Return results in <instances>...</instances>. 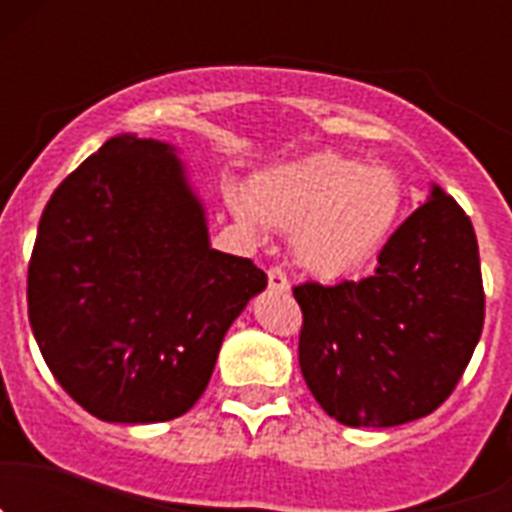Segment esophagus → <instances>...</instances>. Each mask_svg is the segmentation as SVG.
Here are the masks:
<instances>
[{
    "mask_svg": "<svg viewBox=\"0 0 512 512\" xmlns=\"http://www.w3.org/2000/svg\"><path fill=\"white\" fill-rule=\"evenodd\" d=\"M266 277H269V289H277V292H289V279L282 269H269L266 271Z\"/></svg>",
    "mask_w": 512,
    "mask_h": 512,
    "instance_id": "34e87169",
    "label": "esophagus"
}]
</instances>
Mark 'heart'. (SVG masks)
I'll use <instances>...</instances> for the list:
<instances>
[{"label":"heart","instance_id":"heart-1","mask_svg":"<svg viewBox=\"0 0 512 512\" xmlns=\"http://www.w3.org/2000/svg\"><path fill=\"white\" fill-rule=\"evenodd\" d=\"M228 205L253 233L289 230L307 274L343 279L390 243L408 212V187L387 166L320 151L259 171L248 189L230 187Z\"/></svg>","mask_w":512,"mask_h":512}]
</instances>
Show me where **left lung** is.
Here are the masks:
<instances>
[{
    "label": "left lung",
    "mask_w": 512,
    "mask_h": 512,
    "mask_svg": "<svg viewBox=\"0 0 512 512\" xmlns=\"http://www.w3.org/2000/svg\"><path fill=\"white\" fill-rule=\"evenodd\" d=\"M300 369L320 408L351 428H392L454 392L485 323L472 220L431 184L425 205L361 282L295 287Z\"/></svg>",
    "instance_id": "obj_1"
}]
</instances>
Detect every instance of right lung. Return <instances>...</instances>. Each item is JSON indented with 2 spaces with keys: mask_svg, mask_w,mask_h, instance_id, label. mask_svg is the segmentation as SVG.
<instances>
[{
  "mask_svg": "<svg viewBox=\"0 0 512 512\" xmlns=\"http://www.w3.org/2000/svg\"><path fill=\"white\" fill-rule=\"evenodd\" d=\"M266 289L215 251L169 143L122 133L58 184L27 269L45 364L107 423H161L200 400L233 320Z\"/></svg>",
  "mask_w": 512,
  "mask_h": 512,
  "instance_id": "right-lung-1",
  "label": "right lung"
}]
</instances>
